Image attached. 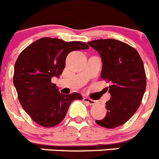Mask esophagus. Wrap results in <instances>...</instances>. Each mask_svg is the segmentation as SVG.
<instances>
[{"label":"esophagus","instance_id":"34e87169","mask_svg":"<svg viewBox=\"0 0 159 159\" xmlns=\"http://www.w3.org/2000/svg\"><path fill=\"white\" fill-rule=\"evenodd\" d=\"M83 101H84L86 104H88V105H94L96 103H97V101L92 100V99H90L89 98H86V97L83 98Z\"/></svg>","mask_w":159,"mask_h":159}]
</instances>
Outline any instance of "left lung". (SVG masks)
Wrapping results in <instances>:
<instances>
[{
    "label": "left lung",
    "mask_w": 159,
    "mask_h": 159,
    "mask_svg": "<svg viewBox=\"0 0 159 159\" xmlns=\"http://www.w3.org/2000/svg\"><path fill=\"white\" fill-rule=\"evenodd\" d=\"M88 44L100 54L101 77L110 82L107 113L98 125L115 129L128 121L140 106L146 89V75L140 55L134 48L115 39H99Z\"/></svg>",
    "instance_id": "8db88e82"
}]
</instances>
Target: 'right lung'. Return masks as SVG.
<instances>
[{
    "instance_id": "1",
    "label": "right lung",
    "mask_w": 159,
    "mask_h": 159,
    "mask_svg": "<svg viewBox=\"0 0 159 159\" xmlns=\"http://www.w3.org/2000/svg\"><path fill=\"white\" fill-rule=\"evenodd\" d=\"M89 48L82 41L66 42L43 38L28 46L18 56L13 81L22 108L37 124L47 128L57 125L65 118L70 103L82 100L77 92L60 93L51 81L62 74L70 52Z\"/></svg>"
}]
</instances>
